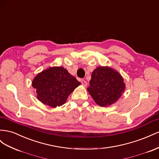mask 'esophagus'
<instances>
[{
	"instance_id": "34e87169",
	"label": "esophagus",
	"mask_w": 159,
	"mask_h": 159,
	"mask_svg": "<svg viewBox=\"0 0 159 159\" xmlns=\"http://www.w3.org/2000/svg\"><path fill=\"white\" fill-rule=\"evenodd\" d=\"M81 84H82L84 86H86V85H88V84H87V81H85V80H82L81 81Z\"/></svg>"
}]
</instances>
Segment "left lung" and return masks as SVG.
I'll list each match as a JSON object with an SVG mask.
<instances>
[{"mask_svg": "<svg viewBox=\"0 0 159 159\" xmlns=\"http://www.w3.org/2000/svg\"><path fill=\"white\" fill-rule=\"evenodd\" d=\"M87 90L98 105L110 106L116 102L126 88L120 74L108 66H99L94 70Z\"/></svg>", "mask_w": 159, "mask_h": 159, "instance_id": "obj_1", "label": "left lung"}]
</instances>
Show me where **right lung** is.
Here are the masks:
<instances>
[{
  "mask_svg": "<svg viewBox=\"0 0 159 159\" xmlns=\"http://www.w3.org/2000/svg\"><path fill=\"white\" fill-rule=\"evenodd\" d=\"M80 84L66 69L57 66L39 73L32 81L37 99L52 108L65 104L68 96Z\"/></svg>",
  "mask_w": 159,
  "mask_h": 159,
  "instance_id": "1",
  "label": "right lung"
}]
</instances>
